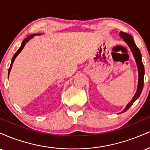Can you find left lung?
Segmentation results:
<instances>
[{
    "label": "left lung",
    "instance_id": "obj_1",
    "mask_svg": "<svg viewBox=\"0 0 150 150\" xmlns=\"http://www.w3.org/2000/svg\"><path fill=\"white\" fill-rule=\"evenodd\" d=\"M119 36L120 38L123 39V41L128 44L130 49L131 50V52L133 55L134 58H135L136 64H137V71H138V82H137V91H136L135 95L133 96L131 101L126 105L124 109L122 111H120V113H124L125 111H126L130 106H132L135 101L138 99L139 97L140 96L141 92H142V89H143V85H144V65L142 64V55H141L140 49L137 48V46L135 45V42H134L133 38L130 34H128L127 33H124L123 32H120L119 34Z\"/></svg>",
    "mask_w": 150,
    "mask_h": 150
}]
</instances>
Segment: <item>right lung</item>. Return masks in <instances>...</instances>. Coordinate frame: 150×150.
<instances>
[{"mask_svg":"<svg viewBox=\"0 0 150 150\" xmlns=\"http://www.w3.org/2000/svg\"><path fill=\"white\" fill-rule=\"evenodd\" d=\"M37 36H39V35H41V34H31V35H29L28 37H27V38H25V39L23 40V42H22V44H21V46H20V49H19L18 50V51H17V52L15 53L14 56H13V58H12L11 64H10V68H9V70H8V77H9V75H10V70H11V69H12V67H13V63H14V61L15 60V58H16L17 56H18L19 53L21 52L22 50L24 49V47H25V46L26 45V44H27V43L30 40V39H32V38H33V37H34V36H37Z\"/></svg>","mask_w":150,"mask_h":150,"instance_id":"right-lung-1","label":"right lung"}]
</instances>
